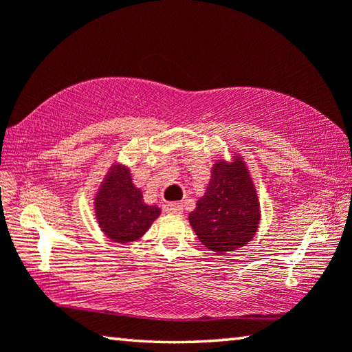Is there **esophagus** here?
Returning <instances> with one entry per match:
<instances>
[{
	"label": "esophagus",
	"mask_w": 352,
	"mask_h": 352,
	"mask_svg": "<svg viewBox=\"0 0 352 352\" xmlns=\"http://www.w3.org/2000/svg\"><path fill=\"white\" fill-rule=\"evenodd\" d=\"M166 212L175 214V216H180V214L183 212V205L178 204V201H172V204L166 205Z\"/></svg>",
	"instance_id": "esophagus-1"
}]
</instances>
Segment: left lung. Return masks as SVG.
Masks as SVG:
<instances>
[{
	"instance_id": "8db88e82",
	"label": "left lung",
	"mask_w": 352,
	"mask_h": 352,
	"mask_svg": "<svg viewBox=\"0 0 352 352\" xmlns=\"http://www.w3.org/2000/svg\"><path fill=\"white\" fill-rule=\"evenodd\" d=\"M231 155V162L216 160L205 194L189 212L199 241L217 254L245 247L258 233L261 220L258 190L245 160Z\"/></svg>"
}]
</instances>
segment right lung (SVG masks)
<instances>
[{"mask_svg":"<svg viewBox=\"0 0 352 352\" xmlns=\"http://www.w3.org/2000/svg\"><path fill=\"white\" fill-rule=\"evenodd\" d=\"M93 200L94 217L100 231L116 243L141 239L162 214V208L144 204L130 168L118 162L107 170Z\"/></svg>","mask_w":352,"mask_h":352,"instance_id":"add662e5","label":"right lung"}]
</instances>
